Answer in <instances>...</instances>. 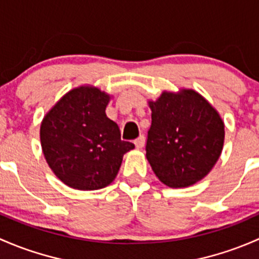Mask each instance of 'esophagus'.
Wrapping results in <instances>:
<instances>
[{"mask_svg": "<svg viewBox=\"0 0 259 259\" xmlns=\"http://www.w3.org/2000/svg\"><path fill=\"white\" fill-rule=\"evenodd\" d=\"M135 146L137 149H141L145 146V136H140L137 140H135Z\"/></svg>", "mask_w": 259, "mask_h": 259, "instance_id": "1", "label": "esophagus"}]
</instances>
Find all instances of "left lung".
I'll return each instance as SVG.
<instances>
[{
  "label": "left lung",
  "mask_w": 259,
  "mask_h": 259,
  "mask_svg": "<svg viewBox=\"0 0 259 259\" xmlns=\"http://www.w3.org/2000/svg\"><path fill=\"white\" fill-rule=\"evenodd\" d=\"M152 124L146 157L163 185L189 187L214 167L225 142V122L218 111L191 89L163 91L148 101Z\"/></svg>",
  "instance_id": "obj_1"
}]
</instances>
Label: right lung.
Instances as JSON below:
<instances>
[{"label":"right lung","mask_w":259,"mask_h":259,"mask_svg":"<svg viewBox=\"0 0 259 259\" xmlns=\"http://www.w3.org/2000/svg\"><path fill=\"white\" fill-rule=\"evenodd\" d=\"M111 96L91 84L68 91L47 112L39 138L56 177L79 191H95L113 182L123 154L135 145L121 140L116 122L106 114Z\"/></svg>","instance_id":"add662e5"}]
</instances>
